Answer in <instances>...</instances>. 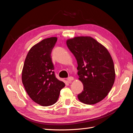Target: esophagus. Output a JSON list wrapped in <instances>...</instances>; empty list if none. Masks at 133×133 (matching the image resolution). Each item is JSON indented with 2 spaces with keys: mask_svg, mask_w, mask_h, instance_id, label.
Instances as JSON below:
<instances>
[{
  "mask_svg": "<svg viewBox=\"0 0 133 133\" xmlns=\"http://www.w3.org/2000/svg\"><path fill=\"white\" fill-rule=\"evenodd\" d=\"M73 79H74V78H73V77H72V76H70V77H69L68 78V80L69 81H71L73 80Z\"/></svg>",
  "mask_w": 133,
  "mask_h": 133,
  "instance_id": "obj_1",
  "label": "esophagus"
}]
</instances>
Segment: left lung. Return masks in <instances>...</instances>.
<instances>
[{
	"instance_id": "8db88e82",
	"label": "left lung",
	"mask_w": 133,
	"mask_h": 133,
	"mask_svg": "<svg viewBox=\"0 0 133 133\" xmlns=\"http://www.w3.org/2000/svg\"><path fill=\"white\" fill-rule=\"evenodd\" d=\"M66 45L77 61V74L84 86L78 99L88 105L102 101L110 91L116 76L113 59L107 49L88 36L69 39Z\"/></svg>"
}]
</instances>
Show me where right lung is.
I'll return each instance as SVG.
<instances>
[{
	"instance_id": "right-lung-1",
	"label": "right lung",
	"mask_w": 133,
	"mask_h": 133,
	"mask_svg": "<svg viewBox=\"0 0 133 133\" xmlns=\"http://www.w3.org/2000/svg\"><path fill=\"white\" fill-rule=\"evenodd\" d=\"M57 40L47 38L29 50L22 70V82L26 93L37 104L44 107L57 102L65 84L56 78L51 53Z\"/></svg>"
}]
</instances>
